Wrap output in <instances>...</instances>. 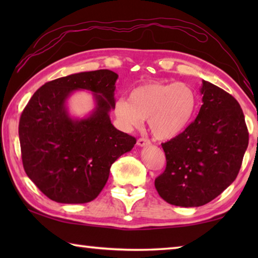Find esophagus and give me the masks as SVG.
<instances>
[{"mask_svg": "<svg viewBox=\"0 0 258 258\" xmlns=\"http://www.w3.org/2000/svg\"><path fill=\"white\" fill-rule=\"evenodd\" d=\"M149 145H150V141L148 139H146V138H140L138 140V146L139 147H147V146H149Z\"/></svg>", "mask_w": 258, "mask_h": 258, "instance_id": "obj_1", "label": "esophagus"}]
</instances>
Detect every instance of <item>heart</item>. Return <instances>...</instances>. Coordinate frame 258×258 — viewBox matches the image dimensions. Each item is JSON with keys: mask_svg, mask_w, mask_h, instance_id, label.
I'll list each match as a JSON object with an SVG mask.
<instances>
[{"mask_svg": "<svg viewBox=\"0 0 258 258\" xmlns=\"http://www.w3.org/2000/svg\"><path fill=\"white\" fill-rule=\"evenodd\" d=\"M121 99L116 116L126 127H138L148 118L150 132L158 140H171L184 131L197 108V94L185 83H147Z\"/></svg>", "mask_w": 258, "mask_h": 258, "instance_id": "obj_1", "label": "heart"}]
</instances>
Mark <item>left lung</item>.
I'll return each instance as SVG.
<instances>
[{"label":"left lung","mask_w":258,"mask_h":258,"mask_svg":"<svg viewBox=\"0 0 258 258\" xmlns=\"http://www.w3.org/2000/svg\"><path fill=\"white\" fill-rule=\"evenodd\" d=\"M200 93L197 118L161 145L167 164L155 180L160 197L180 207L203 206L221 195L237 177L249 140L232 95L207 81Z\"/></svg>","instance_id":"8db88e82"}]
</instances>
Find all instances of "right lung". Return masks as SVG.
Returning a JSON list of instances; mask_svg holds the SVG:
<instances>
[{
    "instance_id": "add662e5",
    "label": "right lung",
    "mask_w": 258,
    "mask_h": 258,
    "mask_svg": "<svg viewBox=\"0 0 258 258\" xmlns=\"http://www.w3.org/2000/svg\"><path fill=\"white\" fill-rule=\"evenodd\" d=\"M116 73L83 72L45 83L21 113L19 140L25 172L47 198L85 204L99 196L110 167L133 149L137 140L111 124ZM76 90L93 93L96 106L82 119L73 117L68 99Z\"/></svg>"
}]
</instances>
